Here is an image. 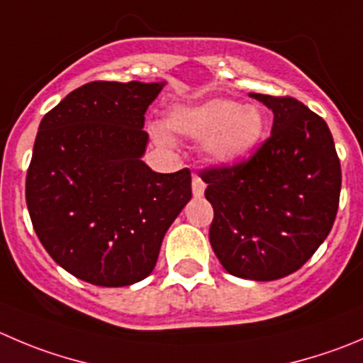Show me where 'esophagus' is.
Returning a JSON list of instances; mask_svg holds the SVG:
<instances>
[{"mask_svg":"<svg viewBox=\"0 0 363 363\" xmlns=\"http://www.w3.org/2000/svg\"><path fill=\"white\" fill-rule=\"evenodd\" d=\"M192 192H194L196 198H201L205 194V182L196 174L192 176Z\"/></svg>","mask_w":363,"mask_h":363,"instance_id":"obj_1","label":"esophagus"}]
</instances>
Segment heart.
<instances>
[{
  "instance_id": "obj_1",
  "label": "heart",
  "mask_w": 363,
  "mask_h": 363,
  "mask_svg": "<svg viewBox=\"0 0 363 363\" xmlns=\"http://www.w3.org/2000/svg\"><path fill=\"white\" fill-rule=\"evenodd\" d=\"M165 126L189 139H206L205 153L213 164L233 165L250 157L264 139L265 117L257 105L212 98L199 105L172 108L165 117ZM157 139L164 144L169 143L164 130H158Z\"/></svg>"
}]
</instances>
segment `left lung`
Instances as JSON below:
<instances>
[{
    "label": "left lung",
    "instance_id": "left-lung-1",
    "mask_svg": "<svg viewBox=\"0 0 363 363\" xmlns=\"http://www.w3.org/2000/svg\"><path fill=\"white\" fill-rule=\"evenodd\" d=\"M250 96L274 113L271 137L250 160L205 169L201 178L220 265L237 278L272 281L298 271L324 242L342 174L323 117L294 98Z\"/></svg>",
    "mask_w": 363,
    "mask_h": 363
}]
</instances>
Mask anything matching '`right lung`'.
<instances>
[{"label":"right lung","mask_w":363,"mask_h":363,"mask_svg":"<svg viewBox=\"0 0 363 363\" xmlns=\"http://www.w3.org/2000/svg\"><path fill=\"white\" fill-rule=\"evenodd\" d=\"M165 82H91L43 117L26 174V205L44 250L99 287L151 274L162 240L191 201V171L143 162L144 113Z\"/></svg>","instance_id":"obj_1"}]
</instances>
